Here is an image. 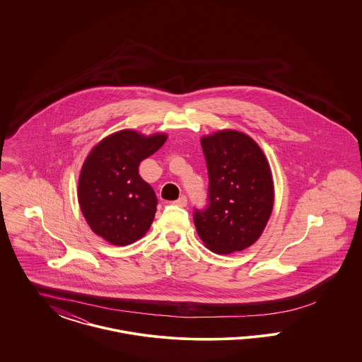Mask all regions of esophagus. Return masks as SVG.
<instances>
[{"mask_svg":"<svg viewBox=\"0 0 362 362\" xmlns=\"http://www.w3.org/2000/svg\"><path fill=\"white\" fill-rule=\"evenodd\" d=\"M173 205L180 207L187 206V198H186L185 195H182L179 199H176V201L173 202Z\"/></svg>","mask_w":362,"mask_h":362,"instance_id":"obj_1","label":"esophagus"}]
</instances>
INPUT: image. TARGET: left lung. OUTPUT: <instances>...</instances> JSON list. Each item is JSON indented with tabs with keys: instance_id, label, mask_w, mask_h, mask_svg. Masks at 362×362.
I'll return each instance as SVG.
<instances>
[{
	"instance_id": "left-lung-1",
	"label": "left lung",
	"mask_w": 362,
	"mask_h": 362,
	"mask_svg": "<svg viewBox=\"0 0 362 362\" xmlns=\"http://www.w3.org/2000/svg\"><path fill=\"white\" fill-rule=\"evenodd\" d=\"M209 173V206L195 211L198 236L210 251H243L262 236L274 206L269 160L248 134L223 129L201 137Z\"/></svg>"
}]
</instances>
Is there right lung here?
<instances>
[{
  "instance_id": "obj_1",
  "label": "right lung",
  "mask_w": 362,
  "mask_h": 362,
  "mask_svg": "<svg viewBox=\"0 0 362 362\" xmlns=\"http://www.w3.org/2000/svg\"><path fill=\"white\" fill-rule=\"evenodd\" d=\"M167 138L165 133L146 136L124 129L104 137L86 156L78 176V205L93 233L110 244L139 240L153 223L157 198L138 167Z\"/></svg>"
}]
</instances>
